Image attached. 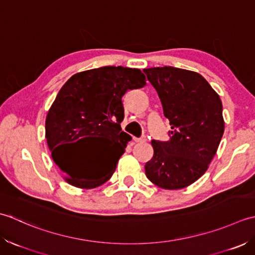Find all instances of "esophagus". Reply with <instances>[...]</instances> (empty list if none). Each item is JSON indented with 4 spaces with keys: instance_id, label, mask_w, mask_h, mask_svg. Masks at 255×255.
<instances>
[{
    "instance_id": "obj_1",
    "label": "esophagus",
    "mask_w": 255,
    "mask_h": 255,
    "mask_svg": "<svg viewBox=\"0 0 255 255\" xmlns=\"http://www.w3.org/2000/svg\"><path fill=\"white\" fill-rule=\"evenodd\" d=\"M133 139L136 143H144V142L147 141V138H146V136H145V135H143V136H141V137H134Z\"/></svg>"
}]
</instances>
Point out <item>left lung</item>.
Returning a JSON list of instances; mask_svg holds the SVG:
<instances>
[{
  "label": "left lung",
  "instance_id": "1",
  "mask_svg": "<svg viewBox=\"0 0 255 255\" xmlns=\"http://www.w3.org/2000/svg\"><path fill=\"white\" fill-rule=\"evenodd\" d=\"M143 71L171 126L168 141H152L145 174L160 188H185L206 173L217 153L225 131L221 100L197 72L170 66Z\"/></svg>",
  "mask_w": 255,
  "mask_h": 255
}]
</instances>
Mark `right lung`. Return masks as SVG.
<instances>
[{
    "label": "right lung",
    "mask_w": 255,
    "mask_h": 255,
    "mask_svg": "<svg viewBox=\"0 0 255 255\" xmlns=\"http://www.w3.org/2000/svg\"><path fill=\"white\" fill-rule=\"evenodd\" d=\"M145 85L139 69L106 66L76 74L62 86L48 111L45 131L51 158L67 183L90 189L111 178L132 139L120 126L122 97ZM82 139L91 141L86 152L74 147Z\"/></svg>",
    "instance_id": "1"
}]
</instances>
